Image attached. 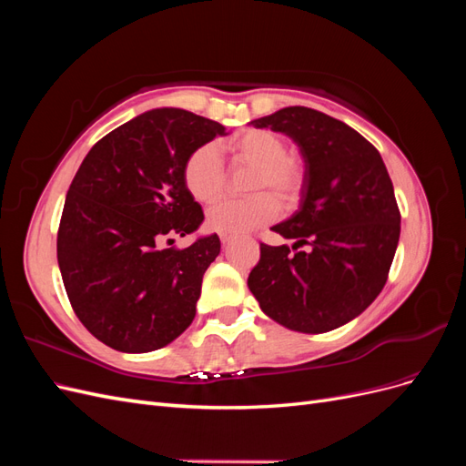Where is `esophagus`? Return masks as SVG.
<instances>
[{"label": "esophagus", "instance_id": "esophagus-1", "mask_svg": "<svg viewBox=\"0 0 466 466\" xmlns=\"http://www.w3.org/2000/svg\"><path fill=\"white\" fill-rule=\"evenodd\" d=\"M231 241H233V237H231V235H221V243H223V247H228Z\"/></svg>", "mask_w": 466, "mask_h": 466}]
</instances>
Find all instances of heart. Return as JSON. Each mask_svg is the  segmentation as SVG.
<instances>
[{
    "mask_svg": "<svg viewBox=\"0 0 466 466\" xmlns=\"http://www.w3.org/2000/svg\"><path fill=\"white\" fill-rule=\"evenodd\" d=\"M237 163L255 165L247 198H228L208 209V225L221 235H241L272 221L281 209L298 206L305 173L298 159L289 157L288 146L268 130H245L228 142ZM185 185L198 202H214L223 192L225 171L214 146L196 149L185 163Z\"/></svg>",
    "mask_w": 466,
    "mask_h": 466,
    "instance_id": "b5f03b06",
    "label": "heart"
}]
</instances>
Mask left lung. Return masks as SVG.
<instances>
[{
	"label": "left lung",
	"mask_w": 466,
	"mask_h": 466,
	"mask_svg": "<svg viewBox=\"0 0 466 466\" xmlns=\"http://www.w3.org/2000/svg\"><path fill=\"white\" fill-rule=\"evenodd\" d=\"M298 144L305 182L295 214L272 231L289 247L260 245L248 289L281 327L334 330L368 309L383 289L400 237V211L379 151L348 124L307 106L250 122Z\"/></svg>",
	"instance_id": "8db88e82"
}]
</instances>
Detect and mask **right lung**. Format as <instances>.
I'll return each instance as SVG.
<instances>
[{
    "label": "right lung",
    "mask_w": 466,
    "mask_h": 466,
    "mask_svg": "<svg viewBox=\"0 0 466 466\" xmlns=\"http://www.w3.org/2000/svg\"><path fill=\"white\" fill-rule=\"evenodd\" d=\"M225 134L219 122L188 110L153 108L106 134L83 159L62 211L58 264L69 303L96 340L146 354L190 327L219 237H198L182 250L157 245L202 225L185 163Z\"/></svg>",
    "instance_id": "obj_1"
}]
</instances>
